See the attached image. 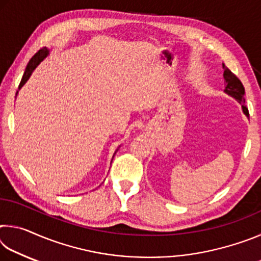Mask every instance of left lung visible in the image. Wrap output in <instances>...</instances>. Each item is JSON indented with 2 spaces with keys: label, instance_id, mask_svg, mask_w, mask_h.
<instances>
[{
  "label": "left lung",
  "instance_id": "8db88e82",
  "mask_svg": "<svg viewBox=\"0 0 261 261\" xmlns=\"http://www.w3.org/2000/svg\"><path fill=\"white\" fill-rule=\"evenodd\" d=\"M223 68V78L224 82H226V88H224V93L230 95L231 98L237 100L238 102L242 105V110L243 113L245 114L246 117H249V110H247L245 106V90L244 86H243L242 82L238 79L235 74H233L230 70H229L226 65L222 64Z\"/></svg>",
  "mask_w": 261,
  "mask_h": 261
}]
</instances>
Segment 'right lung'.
<instances>
[{
  "instance_id": "1",
  "label": "right lung",
  "mask_w": 261,
  "mask_h": 261,
  "mask_svg": "<svg viewBox=\"0 0 261 261\" xmlns=\"http://www.w3.org/2000/svg\"><path fill=\"white\" fill-rule=\"evenodd\" d=\"M49 55V49H48L47 47H45V48H42V49H40L39 50L37 54H35L32 59L30 60V62H29V64L26 65V69H25V71H24V74H23V78H21V81H20V84H19V87H18V91L20 90L21 87H23L24 85H25V83L29 81L30 79V77H31V74H32V72L34 71L35 70V68L38 67L39 64L41 63V62L46 59V57ZM18 91H17V93H16V95L18 94ZM118 151V148L116 149V151H115V153H114V155L115 154H116V152ZM114 155H113V158H114Z\"/></svg>"
}]
</instances>
